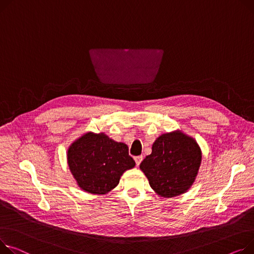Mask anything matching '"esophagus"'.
Here are the masks:
<instances>
[{
    "label": "esophagus",
    "instance_id": "esophagus-1",
    "mask_svg": "<svg viewBox=\"0 0 254 254\" xmlns=\"http://www.w3.org/2000/svg\"><path fill=\"white\" fill-rule=\"evenodd\" d=\"M142 160H143V156H142V155H141V156H136V157H134V161H136L137 166L140 165V163L142 162Z\"/></svg>",
    "mask_w": 254,
    "mask_h": 254
}]
</instances>
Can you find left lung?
<instances>
[{
	"label": "left lung",
	"mask_w": 254,
	"mask_h": 254,
	"mask_svg": "<svg viewBox=\"0 0 254 254\" xmlns=\"http://www.w3.org/2000/svg\"><path fill=\"white\" fill-rule=\"evenodd\" d=\"M202 153L197 142L181 130L162 133L152 145V153L140 170L150 187L165 198L187 192L198 175Z\"/></svg>",
	"instance_id": "8db88e82"
}]
</instances>
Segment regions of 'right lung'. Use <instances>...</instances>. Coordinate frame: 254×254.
Wrapping results in <instances>:
<instances>
[{
  "instance_id": "right-lung-1",
  "label": "right lung",
  "mask_w": 254,
  "mask_h": 254,
  "mask_svg": "<svg viewBox=\"0 0 254 254\" xmlns=\"http://www.w3.org/2000/svg\"><path fill=\"white\" fill-rule=\"evenodd\" d=\"M67 163L78 187L97 195L113 190L123 174L136 165L125 143L113 141L104 132L92 131L69 146Z\"/></svg>"
}]
</instances>
